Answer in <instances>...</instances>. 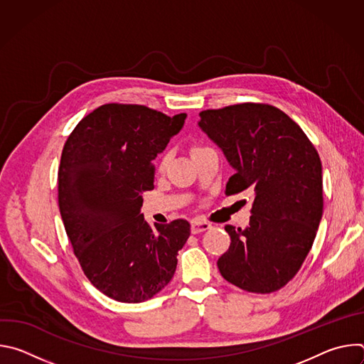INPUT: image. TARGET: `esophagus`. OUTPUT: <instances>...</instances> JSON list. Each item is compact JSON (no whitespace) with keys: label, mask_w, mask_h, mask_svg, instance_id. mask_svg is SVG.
I'll return each mask as SVG.
<instances>
[{"label":"esophagus","mask_w":364,"mask_h":364,"mask_svg":"<svg viewBox=\"0 0 364 364\" xmlns=\"http://www.w3.org/2000/svg\"><path fill=\"white\" fill-rule=\"evenodd\" d=\"M212 225L207 223L204 220H200V219H193L191 220V233H200V232H204L207 229H210Z\"/></svg>","instance_id":"esophagus-1"}]
</instances>
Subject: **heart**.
Listing matches in <instances>:
<instances>
[{
    "instance_id": "b5f03b06",
    "label": "heart",
    "mask_w": 364,
    "mask_h": 364,
    "mask_svg": "<svg viewBox=\"0 0 364 364\" xmlns=\"http://www.w3.org/2000/svg\"><path fill=\"white\" fill-rule=\"evenodd\" d=\"M197 149H200V148H196L194 151H197ZM170 159H171V155H170V154L163 155V159H161V161H160V168H161V170H164V168L167 167V164L170 163Z\"/></svg>"
}]
</instances>
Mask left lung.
Here are the masks:
<instances>
[{
	"label": "left lung",
	"mask_w": 364,
	"mask_h": 364,
	"mask_svg": "<svg viewBox=\"0 0 364 364\" xmlns=\"http://www.w3.org/2000/svg\"><path fill=\"white\" fill-rule=\"evenodd\" d=\"M198 127L235 170L226 194L255 196L249 226H225L232 242L219 271L240 289L274 292L295 277L314 243L323 216L320 155L298 124L267 103L203 111Z\"/></svg>",
	"instance_id": "1"
}]
</instances>
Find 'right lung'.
Wrapping results in <instances>:
<instances>
[{"label": "right lung", "mask_w": 364, "mask_h": 364, "mask_svg": "<svg viewBox=\"0 0 364 364\" xmlns=\"http://www.w3.org/2000/svg\"><path fill=\"white\" fill-rule=\"evenodd\" d=\"M187 115L167 117L142 105L107 103L69 135L59 167V207L86 278L119 302H142L173 278L190 236L183 219L151 228L142 193L154 166Z\"/></svg>", "instance_id": "add662e5"}]
</instances>
